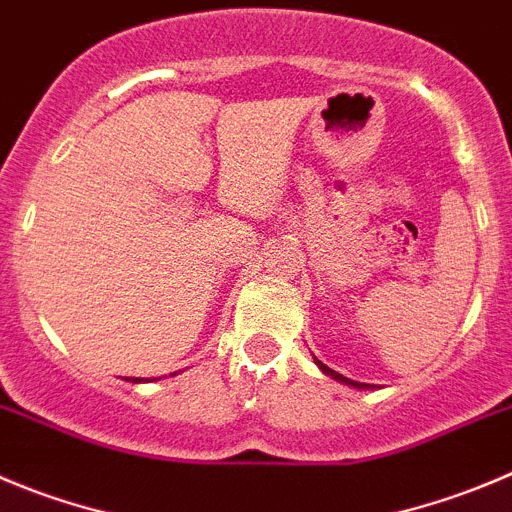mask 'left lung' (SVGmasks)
Listing matches in <instances>:
<instances>
[{
    "mask_svg": "<svg viewBox=\"0 0 512 512\" xmlns=\"http://www.w3.org/2000/svg\"><path fill=\"white\" fill-rule=\"evenodd\" d=\"M313 361H315V366H318V369L323 371V374L326 376H331L333 381H338V384H346V386H353V389H376L374 384H361V381H353V379H346V376L343 374H338V371H333V369H328L326 364H323V361H318V358L313 356Z\"/></svg>",
    "mask_w": 512,
    "mask_h": 512,
    "instance_id": "obj_1",
    "label": "left lung"
}]
</instances>
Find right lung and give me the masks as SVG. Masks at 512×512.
Instances as JSON below:
<instances>
[{
    "mask_svg": "<svg viewBox=\"0 0 512 512\" xmlns=\"http://www.w3.org/2000/svg\"><path fill=\"white\" fill-rule=\"evenodd\" d=\"M128 381H131V384H141L143 379H128Z\"/></svg>",
    "mask_w": 512,
    "mask_h": 512,
    "instance_id": "1",
    "label": "right lung"
}]
</instances>
